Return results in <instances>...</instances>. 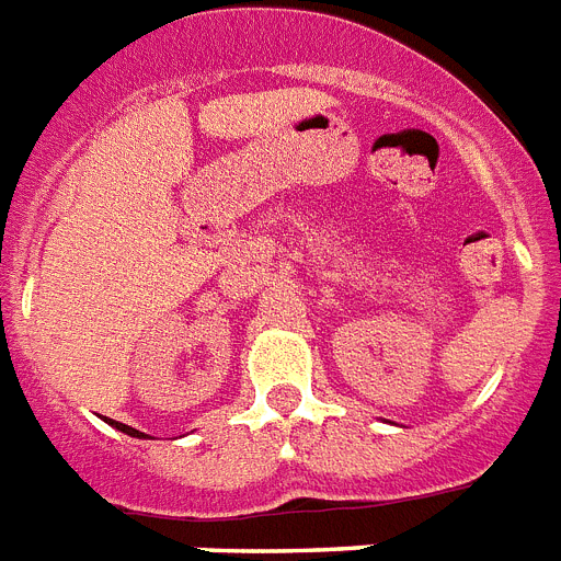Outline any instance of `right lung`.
<instances>
[{"mask_svg":"<svg viewBox=\"0 0 561 561\" xmlns=\"http://www.w3.org/2000/svg\"><path fill=\"white\" fill-rule=\"evenodd\" d=\"M110 425H116L118 431H124V434H130V437H147V434H141V431L130 428V425H124V423H110Z\"/></svg>","mask_w":561,"mask_h":561,"instance_id":"add662e5","label":"right lung"}]
</instances>
